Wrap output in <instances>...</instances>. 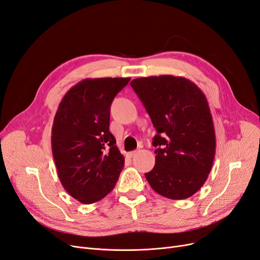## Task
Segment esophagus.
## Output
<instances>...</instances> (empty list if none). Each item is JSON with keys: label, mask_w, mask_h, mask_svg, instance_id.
Here are the masks:
<instances>
[{"label": "esophagus", "mask_w": 260, "mask_h": 260, "mask_svg": "<svg viewBox=\"0 0 260 260\" xmlns=\"http://www.w3.org/2000/svg\"><path fill=\"white\" fill-rule=\"evenodd\" d=\"M138 152H139V150H134V151H131V152H129L127 155H128V158H134L136 157V155L138 154Z\"/></svg>", "instance_id": "esophagus-1"}]
</instances>
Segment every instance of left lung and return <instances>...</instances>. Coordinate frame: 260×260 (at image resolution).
Instances as JSON below:
<instances>
[{
    "label": "left lung",
    "mask_w": 260,
    "mask_h": 260,
    "mask_svg": "<svg viewBox=\"0 0 260 260\" xmlns=\"http://www.w3.org/2000/svg\"><path fill=\"white\" fill-rule=\"evenodd\" d=\"M131 86L157 130L154 168L145 174L151 188L185 200L208 178L215 154L212 116L204 92L182 77L139 78Z\"/></svg>",
    "instance_id": "8db88e82"
}]
</instances>
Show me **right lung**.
<instances>
[{"label":"right lung","mask_w":260,"mask_h":260,"mask_svg":"<svg viewBox=\"0 0 260 260\" xmlns=\"http://www.w3.org/2000/svg\"><path fill=\"white\" fill-rule=\"evenodd\" d=\"M130 78L85 79L61 99L52 126V153L64 189L82 204L115 186L124 158L109 130L113 99Z\"/></svg>","instance_id":"obj_1"}]
</instances>
